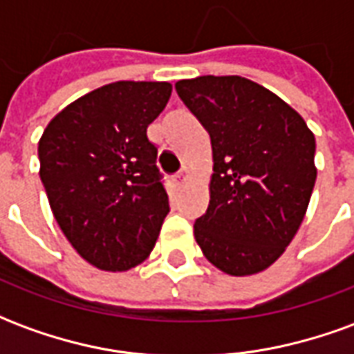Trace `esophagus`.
Here are the masks:
<instances>
[{"mask_svg":"<svg viewBox=\"0 0 354 354\" xmlns=\"http://www.w3.org/2000/svg\"><path fill=\"white\" fill-rule=\"evenodd\" d=\"M189 174H192V170L187 169V167H184V169L180 170L176 176H174V184H176L178 187H182V185L185 184V180L189 178Z\"/></svg>","mask_w":354,"mask_h":354,"instance_id":"esophagus-1","label":"esophagus"}]
</instances>
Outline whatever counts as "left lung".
Here are the masks:
<instances>
[{
    "label": "left lung",
    "mask_w": 354,
    "mask_h": 354,
    "mask_svg": "<svg viewBox=\"0 0 354 354\" xmlns=\"http://www.w3.org/2000/svg\"><path fill=\"white\" fill-rule=\"evenodd\" d=\"M176 93L210 134V203L193 233L212 266L260 273L292 243L309 207L315 134L277 94L239 75H201Z\"/></svg>",
    "instance_id": "8db88e82"
}]
</instances>
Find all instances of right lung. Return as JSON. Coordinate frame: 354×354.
<instances>
[{
  "instance_id": "1",
  "label": "right lung",
  "mask_w": 354,
  "mask_h": 354,
  "mask_svg": "<svg viewBox=\"0 0 354 354\" xmlns=\"http://www.w3.org/2000/svg\"><path fill=\"white\" fill-rule=\"evenodd\" d=\"M172 93L167 81H117L50 119L39 140V176L50 210L83 260L127 271L153 250L169 195L147 124Z\"/></svg>"
}]
</instances>
